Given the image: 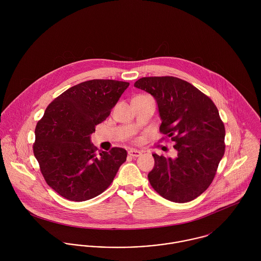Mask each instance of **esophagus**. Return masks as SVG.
I'll return each instance as SVG.
<instances>
[{"instance_id":"1","label":"esophagus","mask_w":261,"mask_h":261,"mask_svg":"<svg viewBox=\"0 0 261 261\" xmlns=\"http://www.w3.org/2000/svg\"><path fill=\"white\" fill-rule=\"evenodd\" d=\"M128 154H129L130 156H134V158H138V156H140V155L142 154V152H141L140 150L132 149L128 150Z\"/></svg>"}]
</instances>
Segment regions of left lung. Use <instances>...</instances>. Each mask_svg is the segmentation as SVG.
I'll return each mask as SVG.
<instances>
[{"mask_svg": "<svg viewBox=\"0 0 261 261\" xmlns=\"http://www.w3.org/2000/svg\"><path fill=\"white\" fill-rule=\"evenodd\" d=\"M135 86L155 98L160 132L178 151L175 160L152 154L150 186L172 202L196 199L211 185L225 152V126L216 106L194 85L174 76L143 77Z\"/></svg>", "mask_w": 261, "mask_h": 261, "instance_id": "left-lung-1", "label": "left lung"}]
</instances>
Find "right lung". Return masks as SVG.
<instances>
[{
  "mask_svg": "<svg viewBox=\"0 0 261 261\" xmlns=\"http://www.w3.org/2000/svg\"><path fill=\"white\" fill-rule=\"evenodd\" d=\"M128 85L111 79L81 82L57 96L38 121L33 152L47 185L63 198L82 202L100 195L125 162L122 148L98 156L90 135Z\"/></svg>",
  "mask_w": 261,
  "mask_h": 261,
  "instance_id": "right-lung-1",
  "label": "right lung"
}]
</instances>
